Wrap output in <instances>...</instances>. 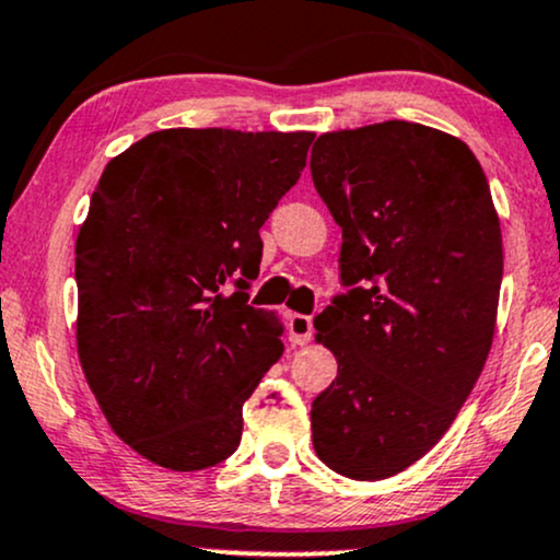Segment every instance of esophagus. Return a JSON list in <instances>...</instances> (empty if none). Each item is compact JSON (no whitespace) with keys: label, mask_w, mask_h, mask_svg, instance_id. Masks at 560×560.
<instances>
[{"label":"esophagus","mask_w":560,"mask_h":560,"mask_svg":"<svg viewBox=\"0 0 560 560\" xmlns=\"http://www.w3.org/2000/svg\"><path fill=\"white\" fill-rule=\"evenodd\" d=\"M289 339L298 347L307 345V341L313 339V318H307V315L302 313L289 315Z\"/></svg>","instance_id":"34e87169"}]
</instances>
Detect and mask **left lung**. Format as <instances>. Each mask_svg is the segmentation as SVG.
I'll list each match as a JSON object with an SVG mask.
<instances>
[{
	"label": "left lung",
	"instance_id": "left-lung-1",
	"mask_svg": "<svg viewBox=\"0 0 560 560\" xmlns=\"http://www.w3.org/2000/svg\"><path fill=\"white\" fill-rule=\"evenodd\" d=\"M315 190L341 226V284L315 318L339 362L315 396V454L352 480H386L441 441L493 345L503 240L475 153L433 127L326 132Z\"/></svg>",
	"mask_w": 560,
	"mask_h": 560
}]
</instances>
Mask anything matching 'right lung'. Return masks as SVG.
<instances>
[{
	"label": "right lung",
	"instance_id": "right-lung-1",
	"mask_svg": "<svg viewBox=\"0 0 560 560\" xmlns=\"http://www.w3.org/2000/svg\"><path fill=\"white\" fill-rule=\"evenodd\" d=\"M313 138L177 127L101 174L75 245L78 354L114 433L159 467L232 456L242 404L284 352L247 289Z\"/></svg>",
	"mask_w": 560,
	"mask_h": 560
}]
</instances>
